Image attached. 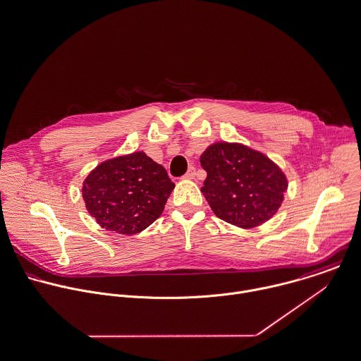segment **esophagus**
I'll use <instances>...</instances> for the list:
<instances>
[{"instance_id":"1","label":"esophagus","mask_w":361,"mask_h":361,"mask_svg":"<svg viewBox=\"0 0 361 361\" xmlns=\"http://www.w3.org/2000/svg\"><path fill=\"white\" fill-rule=\"evenodd\" d=\"M194 177H195V167L191 166V167L188 169V171L183 176V178H184V180H192Z\"/></svg>"}]
</instances>
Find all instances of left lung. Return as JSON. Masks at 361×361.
I'll return each instance as SVG.
<instances>
[{
  "label": "left lung",
  "mask_w": 361,
  "mask_h": 361,
  "mask_svg": "<svg viewBox=\"0 0 361 361\" xmlns=\"http://www.w3.org/2000/svg\"><path fill=\"white\" fill-rule=\"evenodd\" d=\"M207 178L201 191L221 220L250 228L274 216L288 190L282 170L244 145L209 146L201 156Z\"/></svg>",
  "instance_id": "obj_1"
}]
</instances>
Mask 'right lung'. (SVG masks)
Returning a JSON list of instances; mask_svg holds the SVG:
<instances>
[{"instance_id": "1", "label": "right lung", "mask_w": 361, "mask_h": 361, "mask_svg": "<svg viewBox=\"0 0 361 361\" xmlns=\"http://www.w3.org/2000/svg\"><path fill=\"white\" fill-rule=\"evenodd\" d=\"M173 188L161 164L135 152L99 164L86 177L82 195L102 227L130 235L161 215Z\"/></svg>"}]
</instances>
